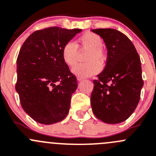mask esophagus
<instances>
[{"label": "esophagus", "instance_id": "obj_1", "mask_svg": "<svg viewBox=\"0 0 156 156\" xmlns=\"http://www.w3.org/2000/svg\"><path fill=\"white\" fill-rule=\"evenodd\" d=\"M77 79H78V81H83L84 78H82V77H78V78H77Z\"/></svg>", "mask_w": 156, "mask_h": 156}]
</instances>
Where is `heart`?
Returning a JSON list of instances; mask_svg holds the SVG:
<instances>
[{
	"label": "heart",
	"mask_w": 156,
	"mask_h": 156,
	"mask_svg": "<svg viewBox=\"0 0 156 156\" xmlns=\"http://www.w3.org/2000/svg\"><path fill=\"white\" fill-rule=\"evenodd\" d=\"M103 42L100 36L93 33L82 35L75 43L69 42L62 49V58L66 65L72 67L76 64L78 57V48L79 50H88L85 55L84 61L87 62L78 65L72 69V72L78 77H90L99 72L101 66L99 63L105 61V54L102 49Z\"/></svg>",
	"instance_id": "b5f03b06"
}]
</instances>
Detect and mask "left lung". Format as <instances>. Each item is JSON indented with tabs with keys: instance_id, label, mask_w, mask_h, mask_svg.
<instances>
[{
	"instance_id": "left-lung-1",
	"label": "left lung",
	"mask_w": 156,
	"mask_h": 156,
	"mask_svg": "<svg viewBox=\"0 0 156 156\" xmlns=\"http://www.w3.org/2000/svg\"><path fill=\"white\" fill-rule=\"evenodd\" d=\"M91 31L102 38L107 49L105 68L93 81L92 110L104 123H122L133 113L140 99L143 81L140 55L121 32L114 29Z\"/></svg>"
}]
</instances>
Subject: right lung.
<instances>
[{
  "mask_svg": "<svg viewBox=\"0 0 156 156\" xmlns=\"http://www.w3.org/2000/svg\"><path fill=\"white\" fill-rule=\"evenodd\" d=\"M80 29L49 27L32 33L16 59V92L24 111L38 123L50 125L66 118L77 78L62 58V49Z\"/></svg>",
  "mask_w": 156,
  "mask_h": 156,
  "instance_id": "obj_1",
  "label": "right lung"
}]
</instances>
